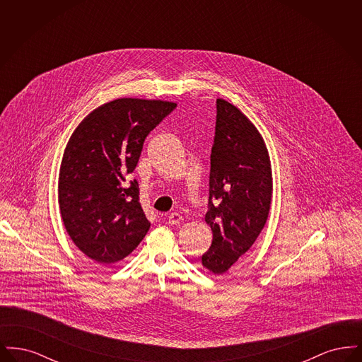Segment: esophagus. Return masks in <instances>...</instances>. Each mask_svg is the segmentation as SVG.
<instances>
[{
    "instance_id": "esophagus-1",
    "label": "esophagus",
    "mask_w": 362,
    "mask_h": 362,
    "mask_svg": "<svg viewBox=\"0 0 362 362\" xmlns=\"http://www.w3.org/2000/svg\"><path fill=\"white\" fill-rule=\"evenodd\" d=\"M183 221V217L179 213H171L168 216V224L179 225Z\"/></svg>"
}]
</instances>
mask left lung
<instances>
[{
    "label": "left lung",
    "instance_id": "obj_1",
    "mask_svg": "<svg viewBox=\"0 0 362 362\" xmlns=\"http://www.w3.org/2000/svg\"><path fill=\"white\" fill-rule=\"evenodd\" d=\"M209 210L213 240L202 266L224 274L258 239L273 198L272 161L257 126L238 107L217 99L210 155Z\"/></svg>",
    "mask_w": 362,
    "mask_h": 362
}]
</instances>
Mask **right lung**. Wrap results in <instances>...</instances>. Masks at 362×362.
Instances as JSON below:
<instances>
[{
	"label": "right lung",
	"mask_w": 362,
	"mask_h": 362,
	"mask_svg": "<svg viewBox=\"0 0 362 362\" xmlns=\"http://www.w3.org/2000/svg\"><path fill=\"white\" fill-rule=\"evenodd\" d=\"M176 103L121 98L90 111L71 133L58 176L65 229L88 258L112 264L134 251L151 228L138 201L137 167L146 136Z\"/></svg>",
	"instance_id": "1"
}]
</instances>
